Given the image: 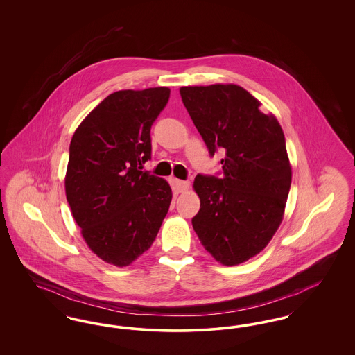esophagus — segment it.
Segmentation results:
<instances>
[{
  "instance_id": "esophagus-1",
  "label": "esophagus",
  "mask_w": 355,
  "mask_h": 355,
  "mask_svg": "<svg viewBox=\"0 0 355 355\" xmlns=\"http://www.w3.org/2000/svg\"><path fill=\"white\" fill-rule=\"evenodd\" d=\"M175 190L177 193H185L186 190L189 189L190 182L189 181H181V180H175Z\"/></svg>"
}]
</instances>
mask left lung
<instances>
[{"mask_svg":"<svg viewBox=\"0 0 355 355\" xmlns=\"http://www.w3.org/2000/svg\"><path fill=\"white\" fill-rule=\"evenodd\" d=\"M180 93L210 157L225 152L220 177L194 180L201 207L193 229L222 265H239L266 248L284 218L291 185L285 135L238 85L184 86Z\"/></svg>","mask_w":355,"mask_h":355,"instance_id":"obj_1","label":"left lung"}]
</instances>
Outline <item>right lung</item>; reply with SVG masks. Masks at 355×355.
<instances>
[{"mask_svg": "<svg viewBox=\"0 0 355 355\" xmlns=\"http://www.w3.org/2000/svg\"><path fill=\"white\" fill-rule=\"evenodd\" d=\"M169 87L119 90L81 122L69 148L65 190L90 250L129 266L152 246L171 202L169 184L142 165L152 158L153 122Z\"/></svg>", "mask_w": 355, "mask_h": 355, "instance_id": "obj_1", "label": "right lung"}]
</instances>
